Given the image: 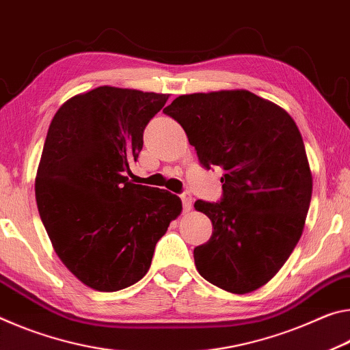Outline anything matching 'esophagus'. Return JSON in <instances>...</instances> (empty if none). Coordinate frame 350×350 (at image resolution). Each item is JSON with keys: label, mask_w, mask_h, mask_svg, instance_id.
<instances>
[{"label": "esophagus", "mask_w": 350, "mask_h": 350, "mask_svg": "<svg viewBox=\"0 0 350 350\" xmlns=\"http://www.w3.org/2000/svg\"><path fill=\"white\" fill-rule=\"evenodd\" d=\"M180 197H181L183 208H185V211L191 209V206H192V196H191V192H183Z\"/></svg>", "instance_id": "obj_1"}]
</instances>
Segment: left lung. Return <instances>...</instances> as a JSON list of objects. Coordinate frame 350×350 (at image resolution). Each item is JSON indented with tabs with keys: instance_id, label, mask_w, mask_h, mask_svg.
Masks as SVG:
<instances>
[{
	"instance_id": "obj_1",
	"label": "left lung",
	"mask_w": 350,
	"mask_h": 350,
	"mask_svg": "<svg viewBox=\"0 0 350 350\" xmlns=\"http://www.w3.org/2000/svg\"><path fill=\"white\" fill-rule=\"evenodd\" d=\"M185 129L204 169H223L220 202L197 200L213 236L193 250L198 273L245 295L276 274L304 229L312 172L290 114L246 90L176 97L164 108Z\"/></svg>"
}]
</instances>
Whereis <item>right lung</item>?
Returning a JSON list of instances; mask_svg holds the SVG:
<instances>
[{"mask_svg":"<svg viewBox=\"0 0 350 350\" xmlns=\"http://www.w3.org/2000/svg\"><path fill=\"white\" fill-rule=\"evenodd\" d=\"M169 94L99 87L55 113L36 176L40 219L57 256L80 282L118 291L146 276L181 200L125 175L148 121Z\"/></svg>","mask_w":350,"mask_h":350,"instance_id":"add662e5","label":"right lung"}]
</instances>
